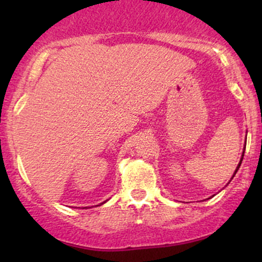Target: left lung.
<instances>
[{
    "mask_svg": "<svg viewBox=\"0 0 262 262\" xmlns=\"http://www.w3.org/2000/svg\"><path fill=\"white\" fill-rule=\"evenodd\" d=\"M244 150H245V148H244ZM244 152L245 151H243V154H242V159H240V161H239V164H237V166H236V169H235V171H234V173H233V177L235 176V173L237 172V170H239V167H240V165H242V161H243V158H244ZM233 177H231V179H233Z\"/></svg>",
    "mask_w": 262,
    "mask_h": 262,
    "instance_id": "obj_1",
    "label": "left lung"
}]
</instances>
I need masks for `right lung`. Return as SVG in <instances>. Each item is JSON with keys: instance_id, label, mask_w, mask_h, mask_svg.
Wrapping results in <instances>:
<instances>
[{"instance_id": "obj_1", "label": "right lung", "mask_w": 262, "mask_h": 262, "mask_svg": "<svg viewBox=\"0 0 262 262\" xmlns=\"http://www.w3.org/2000/svg\"><path fill=\"white\" fill-rule=\"evenodd\" d=\"M107 202V201H104V202H102L101 204H103V203H106ZM101 204H100V206H101ZM85 208H87V207H85ZM90 208H91V207H90Z\"/></svg>"}]
</instances>
